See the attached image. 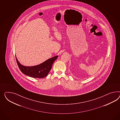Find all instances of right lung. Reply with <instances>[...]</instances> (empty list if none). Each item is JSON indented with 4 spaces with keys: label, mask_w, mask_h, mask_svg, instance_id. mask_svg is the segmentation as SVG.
I'll return each mask as SVG.
<instances>
[{
    "label": "right lung",
    "mask_w": 120,
    "mask_h": 120,
    "mask_svg": "<svg viewBox=\"0 0 120 120\" xmlns=\"http://www.w3.org/2000/svg\"><path fill=\"white\" fill-rule=\"evenodd\" d=\"M58 57V56H55L35 66H25L20 64L16 56V62L20 70L24 74L34 78H43L46 77L51 70L54 62Z\"/></svg>",
    "instance_id": "add662e5"
}]
</instances>
